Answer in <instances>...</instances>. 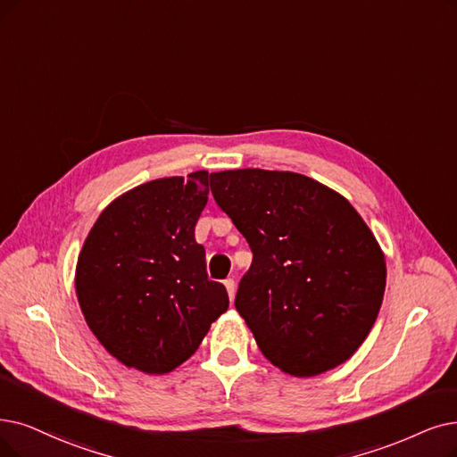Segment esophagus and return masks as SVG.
<instances>
[{
  "instance_id": "obj_1",
  "label": "esophagus",
  "mask_w": 457,
  "mask_h": 457,
  "mask_svg": "<svg viewBox=\"0 0 457 457\" xmlns=\"http://www.w3.org/2000/svg\"><path fill=\"white\" fill-rule=\"evenodd\" d=\"M225 287H227V292H228V298L234 300V295H236V281L234 279H225Z\"/></svg>"
}]
</instances>
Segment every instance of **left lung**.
I'll return each instance as SVG.
<instances>
[{"instance_id":"left-lung-1","label":"left lung","mask_w":457,"mask_h":457,"mask_svg":"<svg viewBox=\"0 0 457 457\" xmlns=\"http://www.w3.org/2000/svg\"><path fill=\"white\" fill-rule=\"evenodd\" d=\"M210 186L253 253L234 305L262 354L295 377L349 360L386 287L385 254L360 213L296 172H213Z\"/></svg>"}]
</instances>
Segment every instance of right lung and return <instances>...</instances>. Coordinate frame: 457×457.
<instances>
[{
    "mask_svg": "<svg viewBox=\"0 0 457 457\" xmlns=\"http://www.w3.org/2000/svg\"><path fill=\"white\" fill-rule=\"evenodd\" d=\"M208 172L161 178L108 204L91 227L75 287L89 330L127 368L150 375L195 354L227 312L210 281L195 225L208 203Z\"/></svg>",
    "mask_w": 457,
    "mask_h": 457,
    "instance_id": "1",
    "label": "right lung"
}]
</instances>
